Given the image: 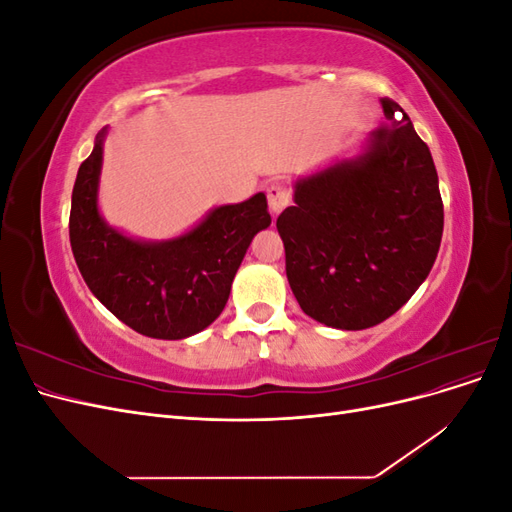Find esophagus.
Segmentation results:
<instances>
[{
	"label": "esophagus",
	"instance_id": "esophagus-1",
	"mask_svg": "<svg viewBox=\"0 0 512 512\" xmlns=\"http://www.w3.org/2000/svg\"><path fill=\"white\" fill-rule=\"evenodd\" d=\"M267 198H269V209L273 215H277L280 211H284L290 203V192L286 185H271V188L267 190Z\"/></svg>",
	"mask_w": 512,
	"mask_h": 512
}]
</instances>
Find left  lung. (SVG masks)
<instances>
[{
  "instance_id": "left-lung-1",
  "label": "left lung",
  "mask_w": 512,
  "mask_h": 512,
  "mask_svg": "<svg viewBox=\"0 0 512 512\" xmlns=\"http://www.w3.org/2000/svg\"><path fill=\"white\" fill-rule=\"evenodd\" d=\"M380 104L389 126L294 181V205L277 218L292 294L309 318L342 331L376 327L404 307L442 241L431 151L404 108Z\"/></svg>"
}]
</instances>
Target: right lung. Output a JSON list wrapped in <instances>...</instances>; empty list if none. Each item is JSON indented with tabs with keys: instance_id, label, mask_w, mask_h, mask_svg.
<instances>
[{
	"instance_id": "add662e5",
	"label": "right lung",
	"mask_w": 512,
	"mask_h": 512,
	"mask_svg": "<svg viewBox=\"0 0 512 512\" xmlns=\"http://www.w3.org/2000/svg\"><path fill=\"white\" fill-rule=\"evenodd\" d=\"M102 128L72 190L70 245L94 297L136 333L185 339L222 314L252 239L271 226L267 196L213 207L177 237L147 241L108 224L100 211Z\"/></svg>"
}]
</instances>
